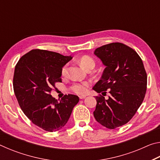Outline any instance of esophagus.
<instances>
[{
	"mask_svg": "<svg viewBox=\"0 0 160 160\" xmlns=\"http://www.w3.org/2000/svg\"><path fill=\"white\" fill-rule=\"evenodd\" d=\"M79 97H80V99H85V97H86V96H80Z\"/></svg>",
	"mask_w": 160,
	"mask_h": 160,
	"instance_id": "34e87169",
	"label": "esophagus"
}]
</instances>
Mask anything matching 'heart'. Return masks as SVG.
I'll use <instances>...</instances> for the list:
<instances>
[{
	"label": "heart",
	"mask_w": 160,
	"mask_h": 160,
	"mask_svg": "<svg viewBox=\"0 0 160 160\" xmlns=\"http://www.w3.org/2000/svg\"><path fill=\"white\" fill-rule=\"evenodd\" d=\"M80 63L84 68L88 70L89 68L94 67L95 66V62L94 59L89 56H83L80 58ZM68 72V64H65L61 68V75L65 77ZM90 86V82L88 81L80 82H75L72 84L70 88V90L74 93L79 94V95H84L88 91L89 87Z\"/></svg>",
	"instance_id": "1"
}]
</instances>
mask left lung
<instances>
[{"label": "left lung", "mask_w": 160, "mask_h": 160, "mask_svg": "<svg viewBox=\"0 0 160 160\" xmlns=\"http://www.w3.org/2000/svg\"><path fill=\"white\" fill-rule=\"evenodd\" d=\"M94 54L106 68L92 89L102 94L108 90L110 95L108 99L96 97L94 116L103 126L114 129L128 123L139 109L147 90V73L136 51L122 43L102 46Z\"/></svg>", "instance_id": "8db88e82"}]
</instances>
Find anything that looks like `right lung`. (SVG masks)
<instances>
[{
    "instance_id": "right-lung-1",
    "label": "right lung",
    "mask_w": 160,
    "mask_h": 160,
    "mask_svg": "<svg viewBox=\"0 0 160 160\" xmlns=\"http://www.w3.org/2000/svg\"><path fill=\"white\" fill-rule=\"evenodd\" d=\"M71 56L43 49H32L16 64L13 90L19 105L29 120L44 131L61 129L79 102L74 94L60 101L51 95L56 82H61V68Z\"/></svg>"
}]
</instances>
